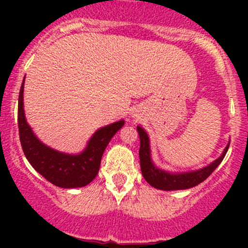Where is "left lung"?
Returning a JSON list of instances; mask_svg holds the SVG:
<instances>
[{
  "instance_id": "1",
  "label": "left lung",
  "mask_w": 248,
  "mask_h": 248,
  "mask_svg": "<svg viewBox=\"0 0 248 248\" xmlns=\"http://www.w3.org/2000/svg\"><path fill=\"white\" fill-rule=\"evenodd\" d=\"M138 133L140 137V149H139V157H140V168L144 179L151 185L152 187L163 191H175V189H186L191 187L197 186L201 182L206 180L212 171L219 166L226 156L227 151L229 149V145L224 149L223 154L219 158L212 162L205 168L199 169L196 171H185V172H169L164 169L158 168L155 166L150 157V145H149V137L144 128L138 126Z\"/></svg>"
}]
</instances>
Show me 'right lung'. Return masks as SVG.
<instances>
[{
  "label": "right lung",
  "mask_w": 248,
  "mask_h": 248,
  "mask_svg": "<svg viewBox=\"0 0 248 248\" xmlns=\"http://www.w3.org/2000/svg\"><path fill=\"white\" fill-rule=\"evenodd\" d=\"M24 81L20 87L17 103V126L22 151L27 161L41 175L62 188H77L89 185L98 174L101 159L107 145L124 124V120L98 129L80 155H67L42 144L26 124L22 108Z\"/></svg>",
  "instance_id": "right-lung-1"
}]
</instances>
